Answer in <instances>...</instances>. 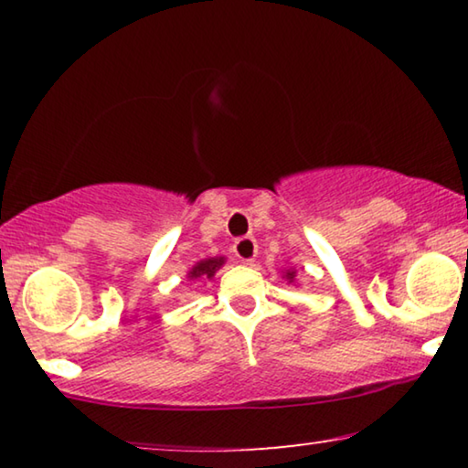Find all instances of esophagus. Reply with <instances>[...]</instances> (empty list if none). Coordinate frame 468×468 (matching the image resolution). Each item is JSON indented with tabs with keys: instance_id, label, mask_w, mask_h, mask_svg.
<instances>
[{
	"instance_id": "esophagus-1",
	"label": "esophagus",
	"mask_w": 468,
	"mask_h": 468,
	"mask_svg": "<svg viewBox=\"0 0 468 468\" xmlns=\"http://www.w3.org/2000/svg\"><path fill=\"white\" fill-rule=\"evenodd\" d=\"M234 255L240 261H245V264H251L255 255H258V242L251 236H242V239L234 242Z\"/></svg>"
}]
</instances>
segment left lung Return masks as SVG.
<instances>
[{
  "instance_id": "obj_1",
  "label": "left lung",
  "mask_w": 468,
  "mask_h": 468,
  "mask_svg": "<svg viewBox=\"0 0 468 468\" xmlns=\"http://www.w3.org/2000/svg\"><path fill=\"white\" fill-rule=\"evenodd\" d=\"M287 279H290V281H292V279H293V272H287Z\"/></svg>"
}]
</instances>
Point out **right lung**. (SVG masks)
Segmentation results:
<instances>
[{
  "mask_svg": "<svg viewBox=\"0 0 468 468\" xmlns=\"http://www.w3.org/2000/svg\"><path fill=\"white\" fill-rule=\"evenodd\" d=\"M223 258H213V260H204V261H200V264H196L194 268H191V272H189V277L191 279H197V277H207V279H210L215 274V271L217 268H219L221 264H223Z\"/></svg>",
  "mask_w": 468,
  "mask_h": 468,
  "instance_id": "right-lung-1",
  "label": "right lung"
}]
</instances>
